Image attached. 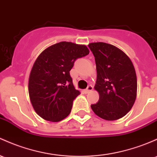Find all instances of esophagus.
I'll list each match as a JSON object with an SVG mask.
<instances>
[{"mask_svg": "<svg viewBox=\"0 0 157 157\" xmlns=\"http://www.w3.org/2000/svg\"><path fill=\"white\" fill-rule=\"evenodd\" d=\"M92 89H93V86H92V85H89V86H87L86 89H85V92H86V93L90 92L92 90Z\"/></svg>", "mask_w": 157, "mask_h": 157, "instance_id": "esophagus-1", "label": "esophagus"}]
</instances>
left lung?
Here are the masks:
<instances>
[{"label":"left lung","instance_id":"left-lung-1","mask_svg":"<svg viewBox=\"0 0 157 157\" xmlns=\"http://www.w3.org/2000/svg\"><path fill=\"white\" fill-rule=\"evenodd\" d=\"M94 56L99 92L94 113L107 121L119 119L131 109L136 98L137 79L131 60L118 48L104 42L89 44Z\"/></svg>","mask_w":157,"mask_h":157}]
</instances>
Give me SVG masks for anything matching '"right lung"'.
I'll list each match as a JSON object with an SVG mask.
<instances>
[{
    "mask_svg": "<svg viewBox=\"0 0 157 157\" xmlns=\"http://www.w3.org/2000/svg\"><path fill=\"white\" fill-rule=\"evenodd\" d=\"M89 53L86 45L61 42L46 48L38 56L29 79V94L36 113L44 120L56 122L71 111L80 94L70 71L75 61Z\"/></svg>",
    "mask_w": 157,
    "mask_h": 157,
    "instance_id": "right-lung-1",
    "label": "right lung"
}]
</instances>
